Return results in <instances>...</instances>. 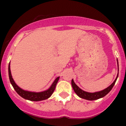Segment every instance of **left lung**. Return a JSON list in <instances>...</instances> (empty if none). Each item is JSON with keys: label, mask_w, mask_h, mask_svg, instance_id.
I'll return each instance as SVG.
<instances>
[{"label": "left lung", "mask_w": 126, "mask_h": 126, "mask_svg": "<svg viewBox=\"0 0 126 126\" xmlns=\"http://www.w3.org/2000/svg\"><path fill=\"white\" fill-rule=\"evenodd\" d=\"M118 61V60H117ZM118 77V76L116 77V79L115 80L113 83L111 85H110L109 87H107V88H105V90H102V91H99V92H95V93H88L86 91H83V90H81L79 87H77V85L74 83L73 79H72L71 81V84H72V88H73L74 92L77 94V96H79L81 98L89 100V101H94V100L98 99L101 98V97H104L105 95L107 94L112 89V88L113 87L114 85H115V82H116V79H117Z\"/></svg>", "instance_id": "1"}]
</instances>
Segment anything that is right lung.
Wrapping results in <instances>:
<instances>
[{
    "label": "right lung",
    "mask_w": 126,
    "mask_h": 126,
    "mask_svg": "<svg viewBox=\"0 0 126 126\" xmlns=\"http://www.w3.org/2000/svg\"><path fill=\"white\" fill-rule=\"evenodd\" d=\"M8 74H9V79H10V81L11 82V85L13 87L15 91L17 92L19 96L25 99L30 100V101H43V100L49 98L52 93H54V90L55 89L56 85H57V82H58V80H59V77L56 78V79L54 80V83L50 87V88L48 89L46 91H43V92L39 93H35V92H30V91H25L19 88L17 85L15 83V81L13 80L11 76V71H10V64L8 65Z\"/></svg>",
    "instance_id": "obj_1"
}]
</instances>
